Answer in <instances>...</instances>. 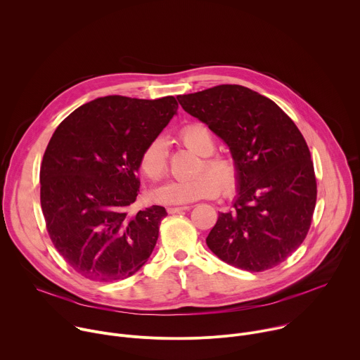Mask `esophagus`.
<instances>
[{"mask_svg": "<svg viewBox=\"0 0 360 360\" xmlns=\"http://www.w3.org/2000/svg\"><path fill=\"white\" fill-rule=\"evenodd\" d=\"M189 210V207H169L168 208V214H179Z\"/></svg>", "mask_w": 360, "mask_h": 360, "instance_id": "esophagus-1", "label": "esophagus"}]
</instances>
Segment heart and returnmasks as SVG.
Instances as JSON below:
<instances>
[{"label":"heart","mask_w":360,"mask_h":360,"mask_svg":"<svg viewBox=\"0 0 360 360\" xmlns=\"http://www.w3.org/2000/svg\"><path fill=\"white\" fill-rule=\"evenodd\" d=\"M179 136L186 148L203 157L198 171L207 169L210 172L207 173V170L189 179L171 181L155 189L153 198L162 203H189L215 196L219 192V186L225 193H231L239 179L238 165L229 157H210L215 149V141L208 128L202 124H189L179 131ZM139 168L150 181H158L167 175L168 150L164 139L157 138L145 146L139 160Z\"/></svg>","instance_id":"obj_1"}]
</instances>
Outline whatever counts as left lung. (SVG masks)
Wrapping results in <instances>:
<instances>
[{
	"instance_id": "1",
	"label": "left lung",
	"mask_w": 360,
	"mask_h": 360,
	"mask_svg": "<svg viewBox=\"0 0 360 360\" xmlns=\"http://www.w3.org/2000/svg\"><path fill=\"white\" fill-rule=\"evenodd\" d=\"M176 98L224 139L239 169L233 208L219 212L208 248L249 272L282 264L306 238L316 205L315 169L303 135L274 101L242 85Z\"/></svg>"
}]
</instances>
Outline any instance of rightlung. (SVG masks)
Returning a JSON list of instances; mask_svg holds the SVG:
<instances>
[{
	"label": "right lung",
	"mask_w": 360,
	"mask_h": 360,
	"mask_svg": "<svg viewBox=\"0 0 360 360\" xmlns=\"http://www.w3.org/2000/svg\"><path fill=\"white\" fill-rule=\"evenodd\" d=\"M174 96L96 98L51 136L39 181L48 235L65 262L98 282L132 276L157 245L164 207L128 210L139 192V160L176 114Z\"/></svg>",
	"instance_id": "1"
}]
</instances>
